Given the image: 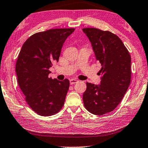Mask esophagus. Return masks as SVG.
I'll return each instance as SVG.
<instances>
[{"instance_id": "obj_1", "label": "esophagus", "mask_w": 148, "mask_h": 148, "mask_svg": "<svg viewBox=\"0 0 148 148\" xmlns=\"http://www.w3.org/2000/svg\"><path fill=\"white\" fill-rule=\"evenodd\" d=\"M78 82V80H76V79H71V80H70V84L72 85V84H74L77 83Z\"/></svg>"}]
</instances>
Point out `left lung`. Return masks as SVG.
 <instances>
[{
	"instance_id": "8db88e82",
	"label": "left lung",
	"mask_w": 148,
	"mask_h": 148,
	"mask_svg": "<svg viewBox=\"0 0 148 148\" xmlns=\"http://www.w3.org/2000/svg\"><path fill=\"white\" fill-rule=\"evenodd\" d=\"M92 44L102 68L100 85L86 82L84 105L88 112L102 116L116 108L131 82V56L121 39L110 31L95 28L82 29Z\"/></svg>"
}]
</instances>
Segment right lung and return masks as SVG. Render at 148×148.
I'll return each instance as SVG.
<instances>
[{"label": "right lung", "mask_w": 148, "mask_h": 148, "mask_svg": "<svg viewBox=\"0 0 148 148\" xmlns=\"http://www.w3.org/2000/svg\"><path fill=\"white\" fill-rule=\"evenodd\" d=\"M74 28H56L30 36L18 56V84L33 111L42 116L58 113L63 107L70 81L49 78V68L58 62L63 44Z\"/></svg>", "instance_id": "obj_1"}]
</instances>
